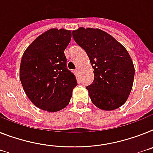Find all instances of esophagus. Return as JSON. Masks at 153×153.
<instances>
[{
  "mask_svg": "<svg viewBox=\"0 0 153 153\" xmlns=\"http://www.w3.org/2000/svg\"><path fill=\"white\" fill-rule=\"evenodd\" d=\"M79 71H79V68L75 69V72H76V73H79Z\"/></svg>",
  "mask_w": 153,
  "mask_h": 153,
  "instance_id": "esophagus-1",
  "label": "esophagus"
}]
</instances>
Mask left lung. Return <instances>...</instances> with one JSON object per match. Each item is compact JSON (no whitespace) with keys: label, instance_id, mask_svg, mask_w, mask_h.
<instances>
[{"label":"left lung","instance_id":"8db88e82","mask_svg":"<svg viewBox=\"0 0 153 153\" xmlns=\"http://www.w3.org/2000/svg\"><path fill=\"white\" fill-rule=\"evenodd\" d=\"M74 41L86 52L94 80L86 87L92 103L103 110L122 106L131 91L134 68L124 46L99 29L81 27L72 32Z\"/></svg>","mask_w":153,"mask_h":153}]
</instances>
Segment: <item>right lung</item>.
Listing matches in <instances>:
<instances>
[{"label":"right lung","mask_w":153,"mask_h":153,"mask_svg":"<svg viewBox=\"0 0 153 153\" xmlns=\"http://www.w3.org/2000/svg\"><path fill=\"white\" fill-rule=\"evenodd\" d=\"M70 30L51 29L38 36L22 57L19 76L28 98L48 112L62 110L70 102L76 78L67 68L65 50Z\"/></svg>","instance_id":"add662e5"}]
</instances>
